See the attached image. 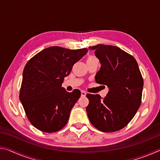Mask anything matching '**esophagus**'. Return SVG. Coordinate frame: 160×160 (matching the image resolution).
Listing matches in <instances>:
<instances>
[{"mask_svg": "<svg viewBox=\"0 0 160 160\" xmlns=\"http://www.w3.org/2000/svg\"><path fill=\"white\" fill-rule=\"evenodd\" d=\"M86 94H87V93L85 92V91H81V96H82V97H85Z\"/></svg>", "mask_w": 160, "mask_h": 160, "instance_id": "1", "label": "esophagus"}]
</instances>
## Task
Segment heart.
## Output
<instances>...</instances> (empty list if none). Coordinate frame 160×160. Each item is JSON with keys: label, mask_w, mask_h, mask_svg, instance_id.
Returning <instances> with one entry per match:
<instances>
[{"label": "heart", "mask_w": 160, "mask_h": 160, "mask_svg": "<svg viewBox=\"0 0 160 160\" xmlns=\"http://www.w3.org/2000/svg\"><path fill=\"white\" fill-rule=\"evenodd\" d=\"M94 59H96V58H94V57H92V56H91V57H89L88 58V60H87V61H91V60H94Z\"/></svg>", "instance_id": "obj_1"}]
</instances>
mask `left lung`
<instances>
[{"instance_id": "8db88e82", "label": "left lung", "mask_w": 160, "mask_h": 160, "mask_svg": "<svg viewBox=\"0 0 160 160\" xmlns=\"http://www.w3.org/2000/svg\"><path fill=\"white\" fill-rule=\"evenodd\" d=\"M89 48L101 63L96 82L109 88L104 99L87 94L89 120L102 132L119 131L128 125L141 104L143 79L138 65L133 56L114 46L97 44Z\"/></svg>"}]
</instances>
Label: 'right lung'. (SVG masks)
<instances>
[{
	"label": "right lung",
	"instance_id": "1",
	"mask_svg": "<svg viewBox=\"0 0 160 160\" xmlns=\"http://www.w3.org/2000/svg\"><path fill=\"white\" fill-rule=\"evenodd\" d=\"M88 51L51 47L36 54L23 70L20 100L29 121L35 128L54 132L66 126L70 111L81 92L62 88L64 78Z\"/></svg>",
	"mask_w": 160,
	"mask_h": 160
}]
</instances>
